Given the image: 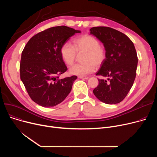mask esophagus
Here are the masks:
<instances>
[{
	"label": "esophagus",
	"mask_w": 157,
	"mask_h": 157,
	"mask_svg": "<svg viewBox=\"0 0 157 157\" xmlns=\"http://www.w3.org/2000/svg\"><path fill=\"white\" fill-rule=\"evenodd\" d=\"M78 78L79 79H87L88 78V77L87 76H78Z\"/></svg>",
	"instance_id": "1"
}]
</instances>
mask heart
Wrapping results in <instances>:
<instances>
[{
    "label": "heart",
    "instance_id": "heart-1",
    "mask_svg": "<svg viewBox=\"0 0 157 157\" xmlns=\"http://www.w3.org/2000/svg\"><path fill=\"white\" fill-rule=\"evenodd\" d=\"M74 46L69 43H64L60 48V55L64 63L69 66L74 64L77 53H84L83 63L74 65L69 69L73 75L84 76L92 72L105 60L106 51L100 45V41L91 35H83L73 40Z\"/></svg>",
    "mask_w": 157,
    "mask_h": 157
}]
</instances>
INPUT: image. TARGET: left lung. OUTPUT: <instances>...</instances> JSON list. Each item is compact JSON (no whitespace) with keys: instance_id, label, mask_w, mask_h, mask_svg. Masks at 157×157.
Here are the masks:
<instances>
[{"instance_id":"obj_1","label":"left lung","mask_w":157,"mask_h":157,"mask_svg":"<svg viewBox=\"0 0 157 157\" xmlns=\"http://www.w3.org/2000/svg\"><path fill=\"white\" fill-rule=\"evenodd\" d=\"M90 34L103 43L106 59L96 73L107 79H98L93 90L95 97L108 104L121 102L134 84L136 76L137 56L134 45L123 33L108 27H95Z\"/></svg>"}]
</instances>
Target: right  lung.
Returning <instances> with one entry per match:
<instances>
[{
	"mask_svg": "<svg viewBox=\"0 0 157 157\" xmlns=\"http://www.w3.org/2000/svg\"><path fill=\"white\" fill-rule=\"evenodd\" d=\"M78 30L58 26L33 36L25 46L20 64V78L31 99L51 108L61 103L71 91L76 76L59 79L67 70L60 48Z\"/></svg>",
	"mask_w": 157,
	"mask_h": 157,
	"instance_id": "add662e5",
	"label": "right lung"
}]
</instances>
